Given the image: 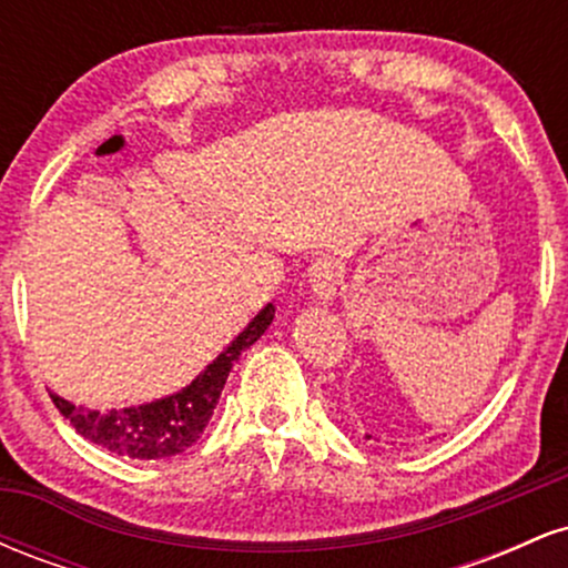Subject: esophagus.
<instances>
[{
  "mask_svg": "<svg viewBox=\"0 0 568 568\" xmlns=\"http://www.w3.org/2000/svg\"><path fill=\"white\" fill-rule=\"evenodd\" d=\"M306 275H310V285H312V291H315L317 298L328 302V298L336 296L338 266H336L334 258H328V256L315 258Z\"/></svg>",
  "mask_w": 568,
  "mask_h": 568,
  "instance_id": "obj_1",
  "label": "esophagus"
}]
</instances>
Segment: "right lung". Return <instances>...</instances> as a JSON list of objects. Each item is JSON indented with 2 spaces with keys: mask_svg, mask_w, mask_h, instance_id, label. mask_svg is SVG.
Returning a JSON list of instances; mask_svg holds the SVG:
<instances>
[{
  "mask_svg": "<svg viewBox=\"0 0 568 568\" xmlns=\"http://www.w3.org/2000/svg\"><path fill=\"white\" fill-rule=\"evenodd\" d=\"M275 317V306L266 304L247 328L226 347L216 361L202 374L181 389L179 395L162 397V400L146 403L139 408L122 410H93L82 406H71L63 397H53L55 408L74 425L80 435L90 443L109 448V452L130 456V459H165L186 452L200 433L211 422L213 408H216L221 389H224L226 376L240 355L256 344Z\"/></svg>",
  "mask_w": 568,
  "mask_h": 568,
  "instance_id": "add662e5",
  "label": "right lung"
}]
</instances>
